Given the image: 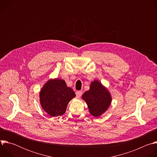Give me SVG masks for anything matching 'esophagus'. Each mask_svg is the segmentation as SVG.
<instances>
[{
  "label": "esophagus",
  "mask_w": 157,
  "mask_h": 157,
  "mask_svg": "<svg viewBox=\"0 0 157 157\" xmlns=\"http://www.w3.org/2000/svg\"><path fill=\"white\" fill-rule=\"evenodd\" d=\"M82 94V91H76V94L77 97H81Z\"/></svg>",
  "instance_id": "34e87169"
}]
</instances>
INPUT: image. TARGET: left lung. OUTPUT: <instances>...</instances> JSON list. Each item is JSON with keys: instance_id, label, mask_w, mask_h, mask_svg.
I'll use <instances>...</instances> for the list:
<instances>
[{"instance_id": "8db88e82", "label": "left lung", "mask_w": 157, "mask_h": 157, "mask_svg": "<svg viewBox=\"0 0 157 157\" xmlns=\"http://www.w3.org/2000/svg\"><path fill=\"white\" fill-rule=\"evenodd\" d=\"M82 98L86 102L89 112L94 117H99L106 111L112 99L107 89L98 81L91 82L90 89L84 93Z\"/></svg>"}]
</instances>
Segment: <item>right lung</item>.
<instances>
[{
	"label": "right lung",
	"mask_w": 157,
	"mask_h": 157,
	"mask_svg": "<svg viewBox=\"0 0 157 157\" xmlns=\"http://www.w3.org/2000/svg\"><path fill=\"white\" fill-rule=\"evenodd\" d=\"M76 94L73 89L66 86L64 80H50L44 85L40 93L42 108L51 116L64 114L69 101Z\"/></svg>",
	"instance_id": "right-lung-1"
}]
</instances>
